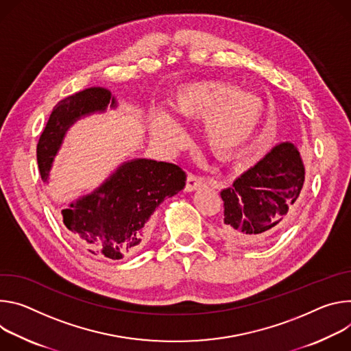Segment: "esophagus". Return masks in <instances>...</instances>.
<instances>
[{"mask_svg":"<svg viewBox=\"0 0 351 351\" xmlns=\"http://www.w3.org/2000/svg\"><path fill=\"white\" fill-rule=\"evenodd\" d=\"M205 182H206V180H205L204 177H199V176H197V174H192V173H189V174H188V177H186L185 191H188V192H191V191H195V189H198L199 186L205 185Z\"/></svg>","mask_w":351,"mask_h":351,"instance_id":"obj_1","label":"esophagus"}]
</instances>
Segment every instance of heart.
<instances>
[{
  "label": "heart",
  "instance_id": "1",
  "mask_svg": "<svg viewBox=\"0 0 351 351\" xmlns=\"http://www.w3.org/2000/svg\"><path fill=\"white\" fill-rule=\"evenodd\" d=\"M173 107L184 120L206 117L205 138L209 145L221 150L240 146L252 132L262 112V101L255 93L221 81L181 86ZM150 128L154 139L165 146H176L182 138L178 123L160 110L150 111Z\"/></svg>",
  "mask_w": 351,
  "mask_h": 351
}]
</instances>
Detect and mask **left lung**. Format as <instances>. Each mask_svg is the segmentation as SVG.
<instances>
[{"label": "left lung", "mask_w": 351, "mask_h": 351, "mask_svg": "<svg viewBox=\"0 0 351 351\" xmlns=\"http://www.w3.org/2000/svg\"><path fill=\"white\" fill-rule=\"evenodd\" d=\"M297 147L285 142L223 189L219 234L228 244L258 247L269 243L290 221L304 184Z\"/></svg>", "instance_id": "obj_1"}]
</instances>
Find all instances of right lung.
I'll list each match as a JSON object with an SVG mask.
<instances>
[{
	"label": "right lung",
	"instance_id": "obj_1",
	"mask_svg": "<svg viewBox=\"0 0 351 351\" xmlns=\"http://www.w3.org/2000/svg\"><path fill=\"white\" fill-rule=\"evenodd\" d=\"M111 93L90 88L58 101L37 143V165L46 181L68 127L81 115L104 110ZM185 171L173 163L138 159L123 165L100 188L61 212L65 227L88 252L123 259L139 251L147 237L150 216L166 197L185 185Z\"/></svg>",
	"mask_w": 351,
	"mask_h": 351
}]
</instances>
